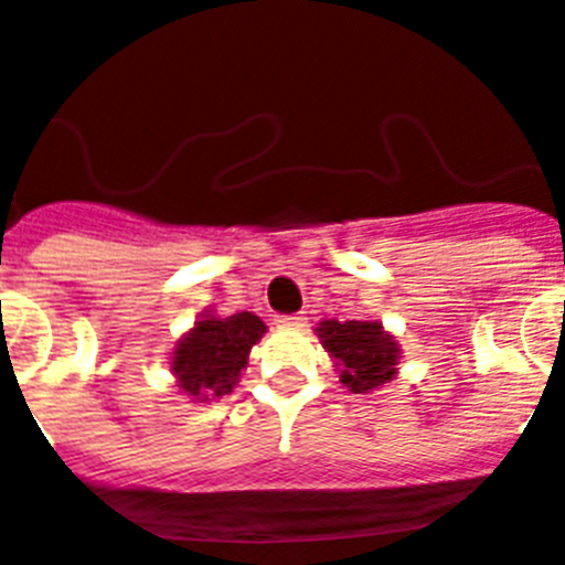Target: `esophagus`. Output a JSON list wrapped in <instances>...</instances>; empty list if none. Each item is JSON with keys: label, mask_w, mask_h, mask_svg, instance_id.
I'll return each mask as SVG.
<instances>
[{"label": "esophagus", "mask_w": 565, "mask_h": 565, "mask_svg": "<svg viewBox=\"0 0 565 565\" xmlns=\"http://www.w3.org/2000/svg\"><path fill=\"white\" fill-rule=\"evenodd\" d=\"M277 323L279 327H288V329H300V327H306V318L303 315H279Z\"/></svg>", "instance_id": "esophagus-1"}]
</instances>
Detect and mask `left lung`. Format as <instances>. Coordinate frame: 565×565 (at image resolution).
Listing matches in <instances>:
<instances>
[{
	"label": "left lung",
	"instance_id": "obj_1",
	"mask_svg": "<svg viewBox=\"0 0 565 565\" xmlns=\"http://www.w3.org/2000/svg\"><path fill=\"white\" fill-rule=\"evenodd\" d=\"M315 332L353 394H367L396 376L399 344L379 320H320Z\"/></svg>",
	"mask_w": 565,
	"mask_h": 565
}]
</instances>
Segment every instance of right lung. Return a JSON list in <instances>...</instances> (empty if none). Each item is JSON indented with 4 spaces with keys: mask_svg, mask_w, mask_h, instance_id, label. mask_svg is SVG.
<instances>
[{
    "mask_svg": "<svg viewBox=\"0 0 565 565\" xmlns=\"http://www.w3.org/2000/svg\"><path fill=\"white\" fill-rule=\"evenodd\" d=\"M265 329L254 311L230 318L201 315L171 353V373L178 376L180 391L198 403L230 394L247 367L250 347L265 335Z\"/></svg>",
    "mask_w": 565,
    "mask_h": 565,
    "instance_id": "1",
    "label": "right lung"
}]
</instances>
